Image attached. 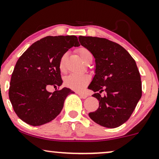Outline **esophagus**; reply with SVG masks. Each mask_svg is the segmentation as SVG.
<instances>
[{
    "mask_svg": "<svg viewBox=\"0 0 159 159\" xmlns=\"http://www.w3.org/2000/svg\"><path fill=\"white\" fill-rule=\"evenodd\" d=\"M77 94L80 96V98H83V99H85V98H87V94H86L81 93V92H77Z\"/></svg>",
    "mask_w": 159,
    "mask_h": 159,
    "instance_id": "obj_1",
    "label": "esophagus"
}]
</instances>
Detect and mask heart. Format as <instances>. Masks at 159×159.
<instances>
[{
	"label": "heart",
	"mask_w": 159,
	"mask_h": 159,
	"mask_svg": "<svg viewBox=\"0 0 159 159\" xmlns=\"http://www.w3.org/2000/svg\"><path fill=\"white\" fill-rule=\"evenodd\" d=\"M78 55L81 59L86 63L89 59H92V55L87 48L84 47H80L76 50ZM67 58V53H64L60 58L59 61V68L60 72L62 73L66 72L65 62ZM65 84L67 87L70 89L76 90V91H81L84 89V87L89 83L90 77L87 75H75L72 74L67 76L65 78Z\"/></svg>",
	"instance_id": "b5f03b06"
}]
</instances>
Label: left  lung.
<instances>
[{
  "mask_svg": "<svg viewBox=\"0 0 159 159\" xmlns=\"http://www.w3.org/2000/svg\"><path fill=\"white\" fill-rule=\"evenodd\" d=\"M95 59L96 69L89 89L99 101L89 117L103 127L114 128L131 116L142 97V81L135 60L119 44L105 38L79 37ZM105 92L104 96L100 93Z\"/></svg>",
  "mask_w": 159,
  "mask_h": 159,
  "instance_id": "1",
  "label": "left lung"
}]
</instances>
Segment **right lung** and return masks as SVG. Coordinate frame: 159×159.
Instances as JSON below:
<instances>
[{
    "mask_svg": "<svg viewBox=\"0 0 159 159\" xmlns=\"http://www.w3.org/2000/svg\"><path fill=\"white\" fill-rule=\"evenodd\" d=\"M76 36H48L30 46L17 60L11 74L9 97L20 119L39 126L59 115L66 98L73 92L64 87L50 92V86L62 84L59 61L73 46H79Z\"/></svg>",
    "mask_w": 159,
    "mask_h": 159,
    "instance_id": "1",
    "label": "right lung"
}]
</instances>
